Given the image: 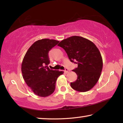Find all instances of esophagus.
I'll return each mask as SVG.
<instances>
[{
  "label": "esophagus",
  "instance_id": "34e87169",
  "mask_svg": "<svg viewBox=\"0 0 123 123\" xmlns=\"http://www.w3.org/2000/svg\"><path fill=\"white\" fill-rule=\"evenodd\" d=\"M68 72H69V71L68 69H65V70L64 71V72H65V73H67Z\"/></svg>",
  "mask_w": 123,
  "mask_h": 123
}]
</instances>
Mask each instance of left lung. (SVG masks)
Listing matches in <instances>:
<instances>
[{
	"label": "left lung",
	"mask_w": 123,
	"mask_h": 123,
	"mask_svg": "<svg viewBox=\"0 0 123 123\" xmlns=\"http://www.w3.org/2000/svg\"><path fill=\"white\" fill-rule=\"evenodd\" d=\"M57 45L65 50L71 62L78 65L72 70L77 78L71 82V87L80 92L90 90L99 79L103 68L101 54L96 45L86 38L73 36L62 40Z\"/></svg>",
	"instance_id": "left-lung-1"
}]
</instances>
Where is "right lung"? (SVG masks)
Instances as JSON below:
<instances>
[{"label":"right lung","mask_w":123,"mask_h":123,"mask_svg":"<svg viewBox=\"0 0 123 123\" xmlns=\"http://www.w3.org/2000/svg\"><path fill=\"white\" fill-rule=\"evenodd\" d=\"M59 41L43 38L32 44L27 51L21 63V72L26 85L37 96L46 97L52 94L57 78L63 71L52 70L49 52Z\"/></svg>","instance_id":"1"}]
</instances>
